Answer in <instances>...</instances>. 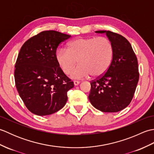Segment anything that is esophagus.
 Masks as SVG:
<instances>
[{
	"label": "esophagus",
	"instance_id": "esophagus-1",
	"mask_svg": "<svg viewBox=\"0 0 154 154\" xmlns=\"http://www.w3.org/2000/svg\"><path fill=\"white\" fill-rule=\"evenodd\" d=\"M73 83H74V85L75 86H77L78 85H79V81H73Z\"/></svg>",
	"mask_w": 154,
	"mask_h": 154
}]
</instances>
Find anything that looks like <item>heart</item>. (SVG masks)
I'll use <instances>...</instances> for the list:
<instances>
[{
  "label": "heart",
  "instance_id": "b5f03b06",
  "mask_svg": "<svg viewBox=\"0 0 154 154\" xmlns=\"http://www.w3.org/2000/svg\"><path fill=\"white\" fill-rule=\"evenodd\" d=\"M113 58V47L109 39L79 38L69 44L68 49L60 48L55 60L65 74L72 70L79 60V65L70 73V77L82 79L92 75L102 76L107 71Z\"/></svg>",
  "mask_w": 154,
  "mask_h": 154
}]
</instances>
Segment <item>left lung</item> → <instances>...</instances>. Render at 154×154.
Returning a JSON list of instances; mask_svg holds the SVG:
<instances>
[{
    "mask_svg": "<svg viewBox=\"0 0 154 154\" xmlns=\"http://www.w3.org/2000/svg\"><path fill=\"white\" fill-rule=\"evenodd\" d=\"M106 34L113 47V58L102 77L91 82L89 99L91 104L103 112H116L131 102L139 80L138 64L131 44L122 35L110 31Z\"/></svg>",
    "mask_w": 154,
    "mask_h": 154,
    "instance_id": "1",
    "label": "left lung"
}]
</instances>
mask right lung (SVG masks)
Instances as JSON below:
<instances>
[{
  "label": "right lung",
  "mask_w": 154,
  "mask_h": 154,
  "mask_svg": "<svg viewBox=\"0 0 154 154\" xmlns=\"http://www.w3.org/2000/svg\"><path fill=\"white\" fill-rule=\"evenodd\" d=\"M71 37L54 30L42 32L23 44L15 65L14 79L27 109L38 116L63 108L67 91L74 87L55 60L58 45Z\"/></svg>",
  "instance_id": "right-lung-1"
}]
</instances>
